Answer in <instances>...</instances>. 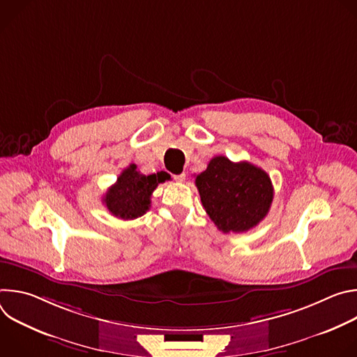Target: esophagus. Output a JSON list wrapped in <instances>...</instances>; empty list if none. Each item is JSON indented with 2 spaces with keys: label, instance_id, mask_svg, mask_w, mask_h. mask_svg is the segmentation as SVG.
Listing matches in <instances>:
<instances>
[{
  "label": "esophagus",
  "instance_id": "obj_1",
  "mask_svg": "<svg viewBox=\"0 0 357 357\" xmlns=\"http://www.w3.org/2000/svg\"><path fill=\"white\" fill-rule=\"evenodd\" d=\"M185 176H186V175L182 172V174H179V175H174V179H175L176 182H183V181H185Z\"/></svg>",
  "mask_w": 357,
  "mask_h": 357
}]
</instances>
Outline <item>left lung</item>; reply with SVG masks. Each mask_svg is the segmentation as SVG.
<instances>
[{
    "mask_svg": "<svg viewBox=\"0 0 357 357\" xmlns=\"http://www.w3.org/2000/svg\"><path fill=\"white\" fill-rule=\"evenodd\" d=\"M202 205L223 233L256 227L268 213L274 197L266 171L247 161L231 162L219 155L195 179Z\"/></svg>",
    "mask_w": 357,
    "mask_h": 357,
    "instance_id": "left-lung-1",
    "label": "left lung"
}]
</instances>
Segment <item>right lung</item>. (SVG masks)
Here are the masks:
<instances>
[{
    "instance_id": "1",
    "label": "right lung",
    "mask_w": 357,
    "mask_h": 357,
    "mask_svg": "<svg viewBox=\"0 0 357 357\" xmlns=\"http://www.w3.org/2000/svg\"><path fill=\"white\" fill-rule=\"evenodd\" d=\"M171 176L161 171L152 175H142L131 164L126 168L117 182L109 188L103 203L109 212L123 220H132L142 216L151 208V195L155 188Z\"/></svg>"
}]
</instances>
